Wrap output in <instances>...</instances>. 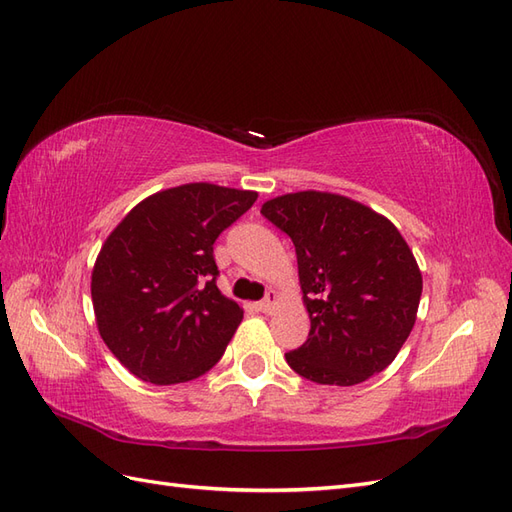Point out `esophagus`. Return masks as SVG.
I'll list each match as a JSON object with an SVG mask.
<instances>
[{
	"mask_svg": "<svg viewBox=\"0 0 512 512\" xmlns=\"http://www.w3.org/2000/svg\"><path fill=\"white\" fill-rule=\"evenodd\" d=\"M279 304H281V296L276 294L274 289H270L268 294H266V298L259 302V311L266 313V315H272L276 309H279Z\"/></svg>",
	"mask_w": 512,
	"mask_h": 512,
	"instance_id": "1",
	"label": "esophagus"
}]
</instances>
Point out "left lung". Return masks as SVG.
I'll list each match as a JSON object with an SVG mask.
<instances>
[{"mask_svg": "<svg viewBox=\"0 0 512 512\" xmlns=\"http://www.w3.org/2000/svg\"><path fill=\"white\" fill-rule=\"evenodd\" d=\"M261 214L296 246L306 343L285 354L302 377L356 386L397 358L416 324L422 274L384 214L326 191L268 199Z\"/></svg>", "mask_w": 512, "mask_h": 512, "instance_id": "obj_1", "label": "left lung"}]
</instances>
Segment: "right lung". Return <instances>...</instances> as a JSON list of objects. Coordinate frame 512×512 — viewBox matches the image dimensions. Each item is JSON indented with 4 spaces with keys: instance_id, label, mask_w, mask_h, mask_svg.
I'll return each instance as SVG.
<instances>
[{
    "instance_id": "right-lung-1",
    "label": "right lung",
    "mask_w": 512,
    "mask_h": 512,
    "mask_svg": "<svg viewBox=\"0 0 512 512\" xmlns=\"http://www.w3.org/2000/svg\"><path fill=\"white\" fill-rule=\"evenodd\" d=\"M255 201V191L210 182L165 188L139 201L100 246L96 326L143 382H191L225 354L244 311L216 287L214 240Z\"/></svg>"
}]
</instances>
